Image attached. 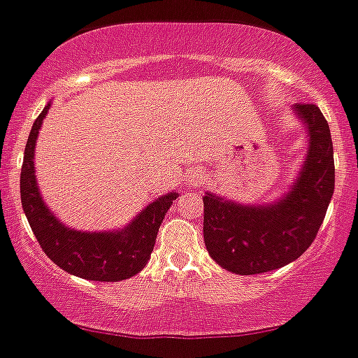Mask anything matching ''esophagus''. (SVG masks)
<instances>
[{
	"label": "esophagus",
	"instance_id": "34e87169",
	"mask_svg": "<svg viewBox=\"0 0 358 358\" xmlns=\"http://www.w3.org/2000/svg\"><path fill=\"white\" fill-rule=\"evenodd\" d=\"M201 180H203V176H201L200 173H196V171H194V173H191V175L187 176V182L191 183V185H200Z\"/></svg>",
	"mask_w": 358,
	"mask_h": 358
}]
</instances>
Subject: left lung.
<instances>
[{"mask_svg": "<svg viewBox=\"0 0 358 358\" xmlns=\"http://www.w3.org/2000/svg\"><path fill=\"white\" fill-rule=\"evenodd\" d=\"M294 110L308 129V155L281 200L243 205L205 192V247L229 272L254 275L281 268L303 256L322 225L335 187L331 133L315 104Z\"/></svg>", "mask_w": 358, "mask_h": 358, "instance_id": "left-lung-1", "label": "left lung"}]
</instances>
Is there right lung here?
Segmentation results:
<instances>
[{
  "label": "right lung",
  "instance_id": "1",
  "mask_svg": "<svg viewBox=\"0 0 358 358\" xmlns=\"http://www.w3.org/2000/svg\"><path fill=\"white\" fill-rule=\"evenodd\" d=\"M50 104L37 117L24 145L21 167V203L32 232L43 252L55 265L90 281L117 282L133 278L148 265L153 252L160 223L176 200V192H167L145 207L131 223L120 231L80 232L64 225L50 213L39 194L34 175V149Z\"/></svg>",
  "mask_w": 358,
  "mask_h": 358
}]
</instances>
